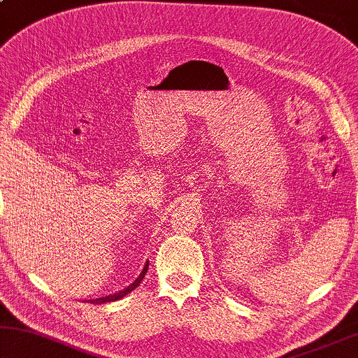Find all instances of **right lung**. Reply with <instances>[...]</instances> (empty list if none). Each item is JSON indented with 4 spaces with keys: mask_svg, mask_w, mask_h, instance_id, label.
Masks as SVG:
<instances>
[{
    "mask_svg": "<svg viewBox=\"0 0 358 358\" xmlns=\"http://www.w3.org/2000/svg\"><path fill=\"white\" fill-rule=\"evenodd\" d=\"M148 266H149V261H145V264H144V269L141 271V274L138 275V278L134 279V282H131V284L128 285V287H124L123 290H120V292H117V294H112V295H107V296H102V299H95V300H90V303H97V305H100V303H107V301H115V300H120V299H123V296H127L129 292H133L136 287H138L139 284H141V280L144 279V275H145V271H148Z\"/></svg>",
    "mask_w": 358,
    "mask_h": 358,
    "instance_id": "1",
    "label": "right lung"
}]
</instances>
